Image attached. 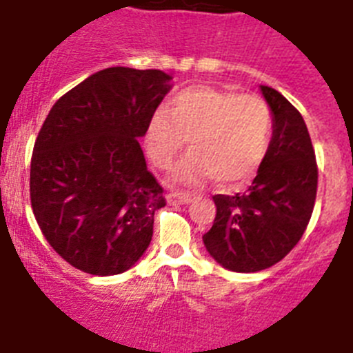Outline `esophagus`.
<instances>
[{"label": "esophagus", "mask_w": 353, "mask_h": 353, "mask_svg": "<svg viewBox=\"0 0 353 353\" xmlns=\"http://www.w3.org/2000/svg\"><path fill=\"white\" fill-rule=\"evenodd\" d=\"M193 199L191 193H184V191H173V193L168 194L169 204H188Z\"/></svg>", "instance_id": "obj_1"}]
</instances>
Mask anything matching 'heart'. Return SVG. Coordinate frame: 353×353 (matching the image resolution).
Segmentation results:
<instances>
[{
	"mask_svg": "<svg viewBox=\"0 0 353 353\" xmlns=\"http://www.w3.org/2000/svg\"><path fill=\"white\" fill-rule=\"evenodd\" d=\"M272 111L262 98L216 87H191L157 109L145 128V149L159 169H169L185 140L191 153L180 180L213 176L222 188H241L266 157Z\"/></svg>",
	"mask_w": 353,
	"mask_h": 353,
	"instance_id": "obj_1",
	"label": "heart"
}]
</instances>
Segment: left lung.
Instances as JSON below:
<instances>
[{
  "label": "left lung",
  "mask_w": 353,
  "mask_h": 353,
  "mask_svg": "<svg viewBox=\"0 0 353 353\" xmlns=\"http://www.w3.org/2000/svg\"><path fill=\"white\" fill-rule=\"evenodd\" d=\"M261 91L273 117L266 157L246 193L213 196L215 221L202 236L210 255L239 273L283 261L304 235L317 194L319 171L301 112L272 87Z\"/></svg>",
  "instance_id": "left-lung-1"
}]
</instances>
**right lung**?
Instances as JSON below:
<instances>
[{
	"label": "right lung",
	"mask_w": 353,
	"mask_h": 353,
	"mask_svg": "<svg viewBox=\"0 0 353 353\" xmlns=\"http://www.w3.org/2000/svg\"><path fill=\"white\" fill-rule=\"evenodd\" d=\"M159 69L109 67L65 92L45 118L30 160L39 230L70 266L118 275L153 236L162 185L138 138L171 89Z\"/></svg>",
	"instance_id": "1"
}]
</instances>
